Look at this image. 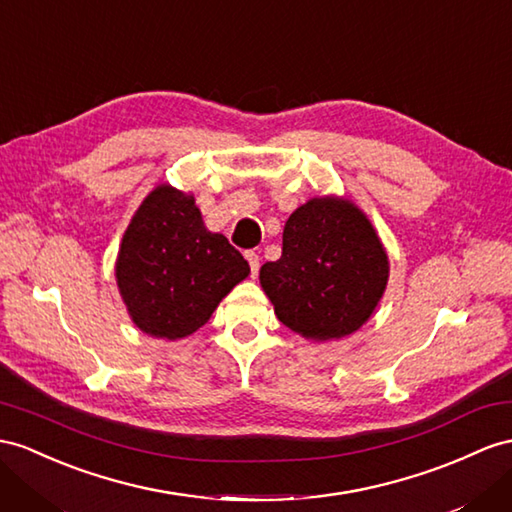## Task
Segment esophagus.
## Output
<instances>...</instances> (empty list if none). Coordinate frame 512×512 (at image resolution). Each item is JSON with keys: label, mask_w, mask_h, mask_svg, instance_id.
<instances>
[{"label": "esophagus", "mask_w": 512, "mask_h": 512, "mask_svg": "<svg viewBox=\"0 0 512 512\" xmlns=\"http://www.w3.org/2000/svg\"><path fill=\"white\" fill-rule=\"evenodd\" d=\"M246 261H248V266H251V277L255 279L257 274H259V255L253 253V251H248L246 253Z\"/></svg>", "instance_id": "34e87169"}]
</instances>
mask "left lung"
Instances as JSON below:
<instances>
[{
  "label": "left lung",
  "instance_id": "left-lung-1",
  "mask_svg": "<svg viewBox=\"0 0 512 512\" xmlns=\"http://www.w3.org/2000/svg\"><path fill=\"white\" fill-rule=\"evenodd\" d=\"M389 259L361 209L318 196L287 218L283 255L266 261L259 281L277 318L316 342L359 331L381 303Z\"/></svg>",
  "mask_w": 512,
  "mask_h": 512
}]
</instances>
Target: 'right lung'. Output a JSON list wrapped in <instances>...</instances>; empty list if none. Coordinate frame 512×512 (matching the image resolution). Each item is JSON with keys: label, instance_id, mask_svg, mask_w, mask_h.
<instances>
[{"label": "right lung", "instance_id": "obj_1", "mask_svg": "<svg viewBox=\"0 0 512 512\" xmlns=\"http://www.w3.org/2000/svg\"><path fill=\"white\" fill-rule=\"evenodd\" d=\"M114 270L131 322L170 342L199 331L251 272L225 235L205 229L194 196L168 183L131 218Z\"/></svg>", "mask_w": 512, "mask_h": 512}]
</instances>
